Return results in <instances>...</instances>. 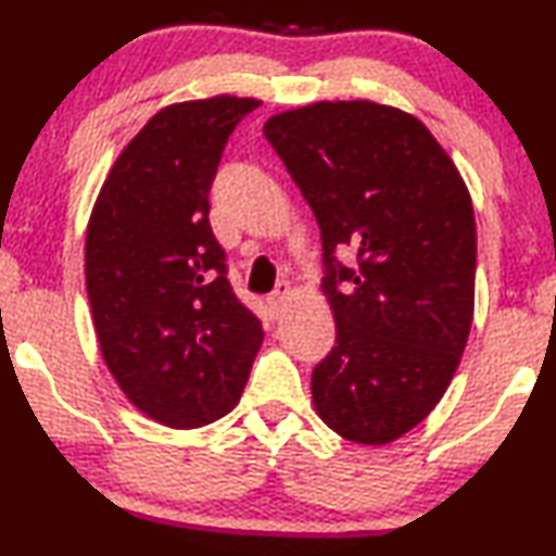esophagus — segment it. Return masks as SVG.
Instances as JSON below:
<instances>
[{
  "instance_id": "obj_1",
  "label": "esophagus",
  "mask_w": 556,
  "mask_h": 556,
  "mask_svg": "<svg viewBox=\"0 0 556 556\" xmlns=\"http://www.w3.org/2000/svg\"><path fill=\"white\" fill-rule=\"evenodd\" d=\"M291 295H293V291H291V286H288V283H278L276 293L268 295V308H270L273 318H278L280 314H283L286 303H288V299H291Z\"/></svg>"
}]
</instances>
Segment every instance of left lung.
Returning <instances> with one entry per match:
<instances>
[{
    "instance_id": "left-lung-1",
    "label": "left lung",
    "mask_w": 556,
    "mask_h": 556,
    "mask_svg": "<svg viewBox=\"0 0 556 556\" xmlns=\"http://www.w3.org/2000/svg\"><path fill=\"white\" fill-rule=\"evenodd\" d=\"M263 131L321 227L337 346L311 377L316 415L352 443H392L443 400L473 324L466 181L420 118L375 101L301 105Z\"/></svg>"
}]
</instances>
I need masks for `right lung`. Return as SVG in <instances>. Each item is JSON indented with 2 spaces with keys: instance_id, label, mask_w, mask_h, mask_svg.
<instances>
[{
  "instance_id": "right-lung-1",
  "label": "right lung",
  "mask_w": 556,
  "mask_h": 556,
  "mask_svg": "<svg viewBox=\"0 0 556 556\" xmlns=\"http://www.w3.org/2000/svg\"><path fill=\"white\" fill-rule=\"evenodd\" d=\"M257 105L238 96L166 105L113 162L88 219L86 288L103 362L128 402L166 428L230 413L263 344L207 219L225 143Z\"/></svg>"
}]
</instances>
